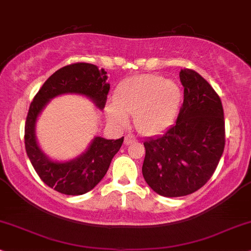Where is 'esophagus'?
<instances>
[{
	"mask_svg": "<svg viewBox=\"0 0 251 251\" xmlns=\"http://www.w3.org/2000/svg\"><path fill=\"white\" fill-rule=\"evenodd\" d=\"M135 141H136V138H135L134 135H126L125 137V144L126 145H130L131 143H134Z\"/></svg>",
	"mask_w": 251,
	"mask_h": 251,
	"instance_id": "obj_1",
	"label": "esophagus"
}]
</instances>
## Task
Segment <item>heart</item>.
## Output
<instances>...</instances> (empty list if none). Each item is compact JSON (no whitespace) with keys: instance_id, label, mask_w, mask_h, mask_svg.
I'll list each match as a JSON object with an SVG mask.
<instances>
[{"instance_id":"heart-1","label":"heart","mask_w":251,"mask_h":251,"mask_svg":"<svg viewBox=\"0 0 251 251\" xmlns=\"http://www.w3.org/2000/svg\"><path fill=\"white\" fill-rule=\"evenodd\" d=\"M181 101V89L175 80L160 75L132 76L117 87L115 102L106 106L107 119L125 126L128 116H134L136 130L153 136L171 126Z\"/></svg>"}]
</instances>
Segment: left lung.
I'll return each mask as SVG.
<instances>
[{"label":"left lung","instance_id":"left-lung-1","mask_svg":"<svg viewBox=\"0 0 251 251\" xmlns=\"http://www.w3.org/2000/svg\"><path fill=\"white\" fill-rule=\"evenodd\" d=\"M184 102L177 121L162 135L144 141L142 173L159 196L184 197L211 179L225 149L224 108L199 73L181 70Z\"/></svg>","mask_w":251,"mask_h":251}]
</instances>
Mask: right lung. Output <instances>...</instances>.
<instances>
[{
  "instance_id": "obj_1",
  "label": "right lung",
  "mask_w": 251,
  "mask_h": 251,
  "mask_svg": "<svg viewBox=\"0 0 251 251\" xmlns=\"http://www.w3.org/2000/svg\"><path fill=\"white\" fill-rule=\"evenodd\" d=\"M103 69L87 63L61 67L44 82L31 102L26 116V154L39 178L48 186L67 196H81L93 190L104 177L111 159L119 152L123 138L106 140L95 136L87 149L75 158L55 160L39 147L36 137L37 120L52 99L64 94L81 95L91 100L98 109L104 108L110 85Z\"/></svg>"
}]
</instances>
